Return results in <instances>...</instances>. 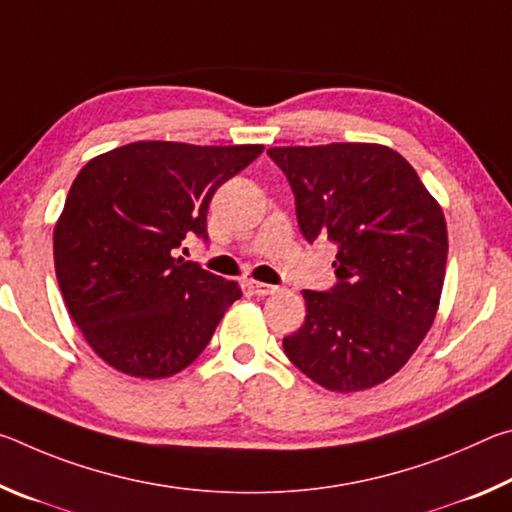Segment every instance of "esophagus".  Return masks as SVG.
<instances>
[{
    "label": "esophagus",
    "instance_id": "34e87169",
    "mask_svg": "<svg viewBox=\"0 0 512 512\" xmlns=\"http://www.w3.org/2000/svg\"><path fill=\"white\" fill-rule=\"evenodd\" d=\"M248 289L255 293V296H271V293L277 291V287H273V284H266V282H255L250 280L248 282Z\"/></svg>",
    "mask_w": 512,
    "mask_h": 512
}]
</instances>
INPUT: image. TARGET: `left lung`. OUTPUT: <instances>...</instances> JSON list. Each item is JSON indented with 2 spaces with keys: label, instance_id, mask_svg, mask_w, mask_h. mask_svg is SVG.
<instances>
[{
  "label": "left lung",
  "instance_id": "8db88e82",
  "mask_svg": "<svg viewBox=\"0 0 512 512\" xmlns=\"http://www.w3.org/2000/svg\"><path fill=\"white\" fill-rule=\"evenodd\" d=\"M302 235L336 244V282L302 291L305 323L284 336L293 366L327 391H366L393 377L436 318L447 225L418 173L381 144L275 146Z\"/></svg>",
  "mask_w": 512,
  "mask_h": 512
}]
</instances>
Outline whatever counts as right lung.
Returning <instances> with one entry per match:
<instances>
[{"label": "right lung", "instance_id": "1", "mask_svg": "<svg viewBox=\"0 0 512 512\" xmlns=\"http://www.w3.org/2000/svg\"><path fill=\"white\" fill-rule=\"evenodd\" d=\"M262 144L133 142L92 158L54 228L58 287L99 357L128 377L164 379L210 343L237 282L176 257L207 239V207Z\"/></svg>", "mask_w": 512, "mask_h": 512}]
</instances>
